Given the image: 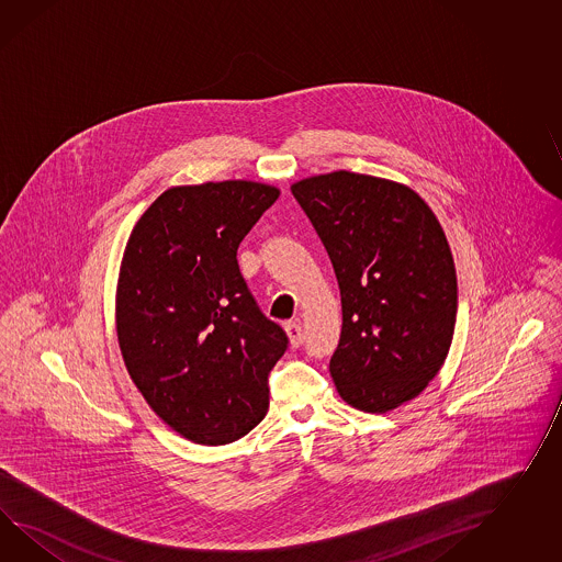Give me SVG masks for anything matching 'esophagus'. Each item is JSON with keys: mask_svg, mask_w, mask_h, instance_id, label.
Returning <instances> with one entry per match:
<instances>
[{"mask_svg": "<svg viewBox=\"0 0 562 562\" xmlns=\"http://www.w3.org/2000/svg\"><path fill=\"white\" fill-rule=\"evenodd\" d=\"M286 333L288 337H290V342H292V347H301L302 342H304L301 321H288Z\"/></svg>", "mask_w": 562, "mask_h": 562, "instance_id": "esophagus-1", "label": "esophagus"}]
</instances>
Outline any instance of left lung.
<instances>
[{
    "label": "left lung",
    "instance_id": "left-lung-1",
    "mask_svg": "<svg viewBox=\"0 0 562 562\" xmlns=\"http://www.w3.org/2000/svg\"><path fill=\"white\" fill-rule=\"evenodd\" d=\"M341 290V339L329 371L357 411L383 414L418 396L445 363L457 274L430 206L392 180L330 172L292 184Z\"/></svg>",
    "mask_w": 562,
    "mask_h": 562
}]
</instances>
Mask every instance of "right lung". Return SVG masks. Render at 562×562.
I'll use <instances>...</instances> for the list:
<instances>
[{
  "mask_svg": "<svg viewBox=\"0 0 562 562\" xmlns=\"http://www.w3.org/2000/svg\"><path fill=\"white\" fill-rule=\"evenodd\" d=\"M280 191L223 180L162 192L125 246L115 323L151 411L196 445H227L268 412L286 333L263 315L237 247Z\"/></svg>",
  "mask_w": 562,
  "mask_h": 562,
  "instance_id": "right-lung-1",
  "label": "right lung"
}]
</instances>
